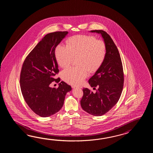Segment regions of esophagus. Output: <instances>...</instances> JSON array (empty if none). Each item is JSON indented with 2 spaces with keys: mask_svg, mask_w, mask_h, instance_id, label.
Returning <instances> with one entry per match:
<instances>
[{
  "mask_svg": "<svg viewBox=\"0 0 153 153\" xmlns=\"http://www.w3.org/2000/svg\"><path fill=\"white\" fill-rule=\"evenodd\" d=\"M72 88H77V87H76V86H75L74 85H72Z\"/></svg>",
  "mask_w": 153,
  "mask_h": 153,
  "instance_id": "34e87169",
  "label": "esophagus"
}]
</instances>
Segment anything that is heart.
I'll list each match as a JSON object with an SVG mask.
<instances>
[{"label": "heart", "instance_id": "1", "mask_svg": "<svg viewBox=\"0 0 153 153\" xmlns=\"http://www.w3.org/2000/svg\"><path fill=\"white\" fill-rule=\"evenodd\" d=\"M107 46L103 40L94 36L78 35L66 40V46L59 44L55 49V57L61 67L66 68L73 59L77 58L79 67H71L62 72L63 80L69 84H81L88 71L94 73L100 68L107 55Z\"/></svg>", "mask_w": 153, "mask_h": 153}]
</instances>
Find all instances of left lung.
<instances>
[{"mask_svg": "<svg viewBox=\"0 0 153 153\" xmlns=\"http://www.w3.org/2000/svg\"><path fill=\"white\" fill-rule=\"evenodd\" d=\"M91 32L101 34L107 52L102 65L88 80L91 87H97V90L94 93L84 88L80 104L84 111L98 117L107 113L117 103L124 86V72L120 53L110 36L102 30Z\"/></svg>", "mask_w": 153, "mask_h": 153, "instance_id": "obj_1", "label": "left lung"}]
</instances>
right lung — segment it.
<instances>
[{
  "mask_svg": "<svg viewBox=\"0 0 153 153\" xmlns=\"http://www.w3.org/2000/svg\"><path fill=\"white\" fill-rule=\"evenodd\" d=\"M68 32H55L46 34L33 49L23 62L20 86L23 98L29 108L42 117H48L62 108L65 94L72 90L64 81L59 88H52L53 81H60L54 76L59 72L56 59V46Z\"/></svg>",
  "mask_w": 153,
  "mask_h": 153,
  "instance_id": "obj_1",
  "label": "right lung"
}]
</instances>
